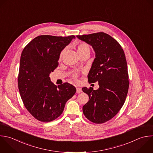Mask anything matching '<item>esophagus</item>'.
Instances as JSON below:
<instances>
[{
  "label": "esophagus",
  "instance_id": "1",
  "mask_svg": "<svg viewBox=\"0 0 153 153\" xmlns=\"http://www.w3.org/2000/svg\"><path fill=\"white\" fill-rule=\"evenodd\" d=\"M82 91V90H81V88L76 87V93H81Z\"/></svg>",
  "mask_w": 153,
  "mask_h": 153
}]
</instances>
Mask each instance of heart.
Segmentation results:
<instances>
[{
  "label": "heart",
  "mask_w": 153,
  "mask_h": 153,
  "mask_svg": "<svg viewBox=\"0 0 153 153\" xmlns=\"http://www.w3.org/2000/svg\"><path fill=\"white\" fill-rule=\"evenodd\" d=\"M76 48H77V52H78V54H81V53H90V48L89 45H88L87 43L84 42H79V43L76 45ZM65 50H63L60 53V57H59L60 60L62 59V57H63V56ZM76 75H75V76H74V78H76Z\"/></svg>",
  "instance_id": "heart-1"
}]
</instances>
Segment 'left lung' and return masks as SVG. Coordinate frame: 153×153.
<instances>
[{
	"label": "left lung",
	"instance_id": "obj_1",
	"mask_svg": "<svg viewBox=\"0 0 153 153\" xmlns=\"http://www.w3.org/2000/svg\"><path fill=\"white\" fill-rule=\"evenodd\" d=\"M76 37L92 46L96 58L88 75V82H99V88L83 87L88 102L83 106L85 117L101 124L112 118L126 99L129 81L127 62L120 44L110 35L98 32Z\"/></svg>",
	"mask_w": 153,
	"mask_h": 153
}]
</instances>
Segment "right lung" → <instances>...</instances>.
<instances>
[{
  "instance_id": "obj_1",
  "label": "right lung",
  "mask_w": 153,
  "mask_h": 153,
  "mask_svg": "<svg viewBox=\"0 0 153 153\" xmlns=\"http://www.w3.org/2000/svg\"><path fill=\"white\" fill-rule=\"evenodd\" d=\"M75 36L41 35L23 49L18 85L22 99L27 111L36 119L50 122L63 112L66 102L76 92V88L65 82L57 87L50 74L58 66L61 51Z\"/></svg>"
}]
</instances>
